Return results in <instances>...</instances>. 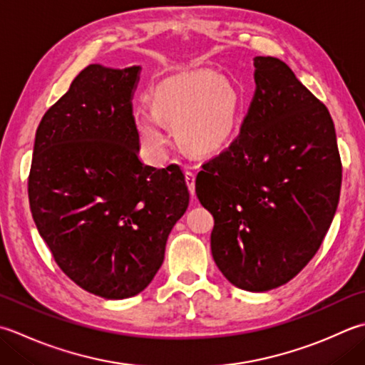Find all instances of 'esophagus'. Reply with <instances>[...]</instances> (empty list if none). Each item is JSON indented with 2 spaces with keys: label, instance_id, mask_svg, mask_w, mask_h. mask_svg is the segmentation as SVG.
<instances>
[{
  "label": "esophagus",
  "instance_id": "obj_1",
  "mask_svg": "<svg viewBox=\"0 0 365 365\" xmlns=\"http://www.w3.org/2000/svg\"><path fill=\"white\" fill-rule=\"evenodd\" d=\"M185 180H187L191 195H195V180H196L195 173H191V170H185Z\"/></svg>",
  "mask_w": 365,
  "mask_h": 365
}]
</instances>
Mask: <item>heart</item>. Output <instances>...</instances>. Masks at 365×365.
<instances>
[{
	"label": "heart",
	"mask_w": 365,
	"mask_h": 365,
	"mask_svg": "<svg viewBox=\"0 0 365 365\" xmlns=\"http://www.w3.org/2000/svg\"><path fill=\"white\" fill-rule=\"evenodd\" d=\"M240 95L230 81L210 71L169 77L153 93V110L134 113L142 145L152 158L166 155L169 134L161 120L174 126L177 140L195 153L215 152L237 128Z\"/></svg>",
	"instance_id": "1"
}]
</instances>
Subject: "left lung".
Segmentation results:
<instances>
[{
    "mask_svg": "<svg viewBox=\"0 0 365 365\" xmlns=\"http://www.w3.org/2000/svg\"><path fill=\"white\" fill-rule=\"evenodd\" d=\"M256 90L239 135L202 164L199 201L210 245L234 287L262 292L317 255L337 210L341 161L327 107L287 63L256 56Z\"/></svg>",
    "mask_w": 365,
    "mask_h": 365,
    "instance_id": "obj_1",
    "label": "left lung"
}]
</instances>
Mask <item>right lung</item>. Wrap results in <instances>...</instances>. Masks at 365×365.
<instances>
[{"mask_svg": "<svg viewBox=\"0 0 365 365\" xmlns=\"http://www.w3.org/2000/svg\"><path fill=\"white\" fill-rule=\"evenodd\" d=\"M139 74L140 66L85 68L42 117L28 175L31 215L55 262L106 299L148 287L190 202L180 166L139 158Z\"/></svg>", "mask_w": 365, "mask_h": 365, "instance_id": "right-lung-1", "label": "right lung"}]
</instances>
